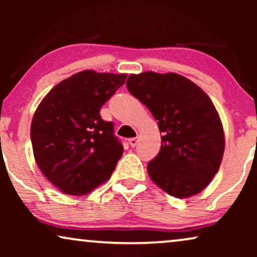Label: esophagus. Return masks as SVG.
Returning a JSON list of instances; mask_svg holds the SVG:
<instances>
[{
    "label": "esophagus",
    "mask_w": 257,
    "mask_h": 257,
    "mask_svg": "<svg viewBox=\"0 0 257 257\" xmlns=\"http://www.w3.org/2000/svg\"><path fill=\"white\" fill-rule=\"evenodd\" d=\"M128 143H130V145H131V147H135V146H137V144H138V138H131L128 140Z\"/></svg>",
    "instance_id": "1"
}]
</instances>
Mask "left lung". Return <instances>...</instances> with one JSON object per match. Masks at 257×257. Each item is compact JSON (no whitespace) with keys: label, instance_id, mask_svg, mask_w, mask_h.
<instances>
[{"label":"left lung","instance_id":"left-lung-1","mask_svg":"<svg viewBox=\"0 0 257 257\" xmlns=\"http://www.w3.org/2000/svg\"><path fill=\"white\" fill-rule=\"evenodd\" d=\"M126 87L158 120L161 149L150 178L174 198L198 194L219 171L224 135L219 113L200 87L178 73L130 75Z\"/></svg>","mask_w":257,"mask_h":257}]
</instances>
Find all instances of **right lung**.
Wrapping results in <instances>:
<instances>
[{
    "label": "right lung",
    "mask_w": 257,
    "mask_h": 257,
    "mask_svg": "<svg viewBox=\"0 0 257 257\" xmlns=\"http://www.w3.org/2000/svg\"><path fill=\"white\" fill-rule=\"evenodd\" d=\"M125 80V73L85 70L62 80L38 105L30 128L35 160L65 194H87L117 166L124 150L113 122L99 112Z\"/></svg>",
    "instance_id": "obj_1"
}]
</instances>
